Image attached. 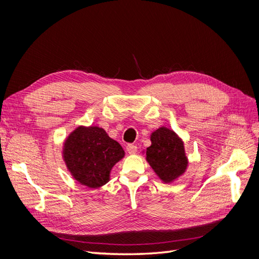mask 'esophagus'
Returning a JSON list of instances; mask_svg holds the SVG:
<instances>
[{
    "label": "esophagus",
    "mask_w": 259,
    "mask_h": 259,
    "mask_svg": "<svg viewBox=\"0 0 259 259\" xmlns=\"http://www.w3.org/2000/svg\"><path fill=\"white\" fill-rule=\"evenodd\" d=\"M126 150H127V152H128L130 154H135V153L137 152V146L130 144V145L126 146Z\"/></svg>",
    "instance_id": "obj_1"
}]
</instances>
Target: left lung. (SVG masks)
I'll return each mask as SVG.
<instances>
[{"label":"left lung","mask_w":259,"mask_h":259,"mask_svg":"<svg viewBox=\"0 0 259 259\" xmlns=\"http://www.w3.org/2000/svg\"><path fill=\"white\" fill-rule=\"evenodd\" d=\"M147 161L164 183H170L185 173L188 160L184 143L173 131L160 127L151 135V146L146 150Z\"/></svg>","instance_id":"left-lung-1"}]
</instances>
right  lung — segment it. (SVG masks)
Wrapping results in <instances>:
<instances>
[{
	"instance_id": "add662e5",
	"label": "right lung",
	"mask_w": 259,
	"mask_h": 259,
	"mask_svg": "<svg viewBox=\"0 0 259 259\" xmlns=\"http://www.w3.org/2000/svg\"><path fill=\"white\" fill-rule=\"evenodd\" d=\"M123 156L121 145L97 126L77 127L64 146V158L70 173L90 188L108 183L111 168Z\"/></svg>"
}]
</instances>
